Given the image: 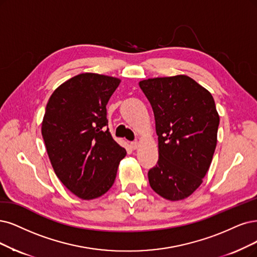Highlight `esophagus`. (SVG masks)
<instances>
[{
	"label": "esophagus",
	"instance_id": "34e87169",
	"mask_svg": "<svg viewBox=\"0 0 257 257\" xmlns=\"http://www.w3.org/2000/svg\"><path fill=\"white\" fill-rule=\"evenodd\" d=\"M130 147H131V149L137 150V149L139 148V142H138V141H134V142H131V143H130Z\"/></svg>",
	"mask_w": 257,
	"mask_h": 257
}]
</instances>
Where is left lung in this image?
Returning a JSON list of instances; mask_svg holds the SVG:
<instances>
[{"mask_svg": "<svg viewBox=\"0 0 257 257\" xmlns=\"http://www.w3.org/2000/svg\"><path fill=\"white\" fill-rule=\"evenodd\" d=\"M153 107L158 164L148 172L151 188L167 200L191 196L212 163L219 126L212 94L185 75L140 81Z\"/></svg>", "mask_w": 257, "mask_h": 257, "instance_id": "obj_1", "label": "left lung"}]
</instances>
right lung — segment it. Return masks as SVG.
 Wrapping results in <instances>:
<instances>
[{"instance_id":"add662e5","label":"right lung","mask_w":257,"mask_h":257,"mask_svg":"<svg viewBox=\"0 0 257 257\" xmlns=\"http://www.w3.org/2000/svg\"><path fill=\"white\" fill-rule=\"evenodd\" d=\"M120 80L83 73L57 88L46 104L42 137L55 174L74 195L106 194L126 150L113 140L106 106Z\"/></svg>"}]
</instances>
